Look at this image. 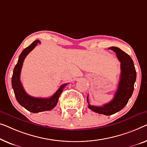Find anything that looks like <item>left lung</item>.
<instances>
[{"label": "left lung", "instance_id": "left-lung-1", "mask_svg": "<svg viewBox=\"0 0 147 147\" xmlns=\"http://www.w3.org/2000/svg\"><path fill=\"white\" fill-rule=\"evenodd\" d=\"M109 49L113 50L115 53L117 57L121 63L120 79L114 98L108 104L102 106H94L89 104L88 96H87L88 108L96 113L106 115L114 114L125 106L132 96L137 76L133 61L128 54L116 47H111Z\"/></svg>", "mask_w": 147, "mask_h": 147}]
</instances>
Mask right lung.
I'll return each instance as SVG.
<instances>
[{
    "label": "right lung",
    "instance_id": "right-lung-1",
    "mask_svg": "<svg viewBox=\"0 0 147 147\" xmlns=\"http://www.w3.org/2000/svg\"><path fill=\"white\" fill-rule=\"evenodd\" d=\"M38 43H41L39 40H36L31 45L25 48L20 55L18 61L15 66L12 77V86L18 102L27 110L32 113L49 111L53 109L57 104L59 98L62 93L64 88L67 84L61 86L58 90L51 97L47 98H35L28 95L24 89L20 81V73L23 62L28 54L35 48Z\"/></svg>",
    "mask_w": 147,
    "mask_h": 147
}]
</instances>
